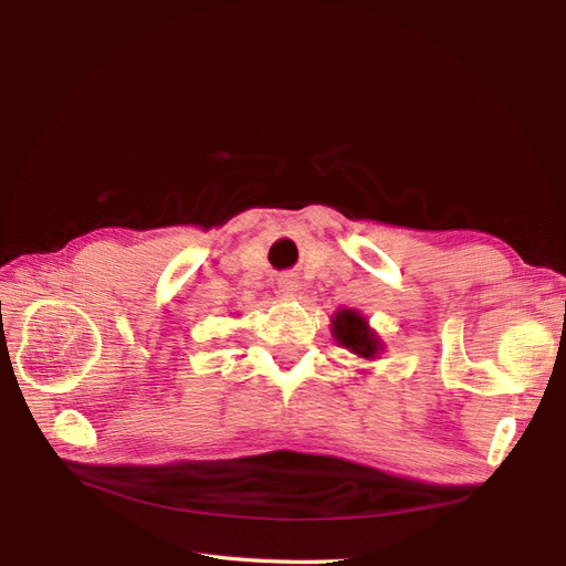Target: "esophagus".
Instances as JSON below:
<instances>
[{
	"label": "esophagus",
	"instance_id": "1",
	"mask_svg": "<svg viewBox=\"0 0 566 566\" xmlns=\"http://www.w3.org/2000/svg\"><path fill=\"white\" fill-rule=\"evenodd\" d=\"M279 290L285 295H295L300 290V281L295 273H283V276H279Z\"/></svg>",
	"mask_w": 566,
	"mask_h": 566
}]
</instances>
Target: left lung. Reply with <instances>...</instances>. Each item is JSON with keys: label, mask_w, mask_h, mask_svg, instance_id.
<instances>
[{"label": "left lung", "mask_w": 566, "mask_h": 566, "mask_svg": "<svg viewBox=\"0 0 566 566\" xmlns=\"http://www.w3.org/2000/svg\"><path fill=\"white\" fill-rule=\"evenodd\" d=\"M333 337L339 347L349 349L358 358H368V361L382 352L380 337L370 331L368 321L354 310H339L333 316Z\"/></svg>", "instance_id": "left-lung-1"}]
</instances>
